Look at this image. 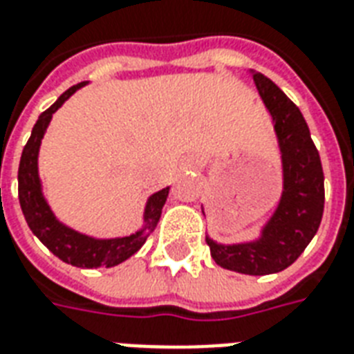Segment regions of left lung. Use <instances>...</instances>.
<instances>
[{"label": "left lung", "instance_id": "1", "mask_svg": "<svg viewBox=\"0 0 354 354\" xmlns=\"http://www.w3.org/2000/svg\"><path fill=\"white\" fill-rule=\"evenodd\" d=\"M250 74L273 117L282 159V195L256 239L225 245L206 236V243L217 266L261 277L284 271L308 247L323 217L325 176L303 113L269 77L256 70Z\"/></svg>", "mask_w": 354, "mask_h": 354}]
</instances>
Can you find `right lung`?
Wrapping results in <instances>:
<instances>
[{
  "instance_id": "right-lung-1",
  "label": "right lung",
  "mask_w": 354,
  "mask_h": 354,
  "mask_svg": "<svg viewBox=\"0 0 354 354\" xmlns=\"http://www.w3.org/2000/svg\"><path fill=\"white\" fill-rule=\"evenodd\" d=\"M87 85V81L77 83L70 87L57 98V102L48 107L39 117L33 126L31 137L24 147L18 167V198H20L21 212L27 221V226L31 228L35 236L39 237L42 245H46L50 252L57 256L59 260L66 261L70 266L87 267H115L122 263L128 258L141 249L147 237L156 230V226L161 217V209L165 206L169 187L161 189L158 193L148 196L145 215H142V228L124 237H111V239H98L87 234L72 230L70 226L63 225L51 212L50 204L42 193V182L39 176V150L46 129L50 126L53 113L72 96V94Z\"/></svg>"
}]
</instances>
